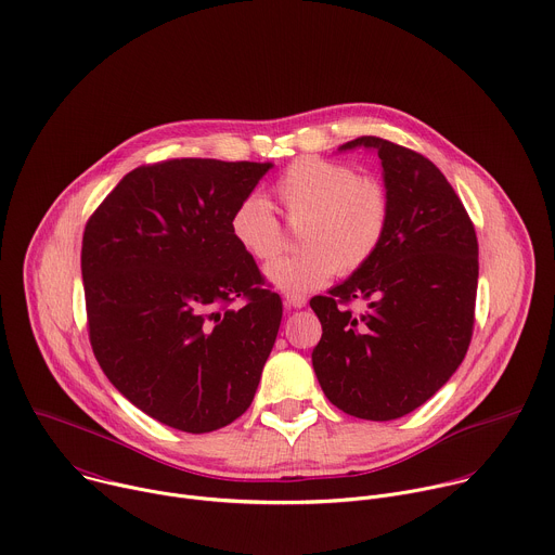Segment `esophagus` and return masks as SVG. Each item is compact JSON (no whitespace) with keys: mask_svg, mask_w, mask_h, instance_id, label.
Returning <instances> with one entry per match:
<instances>
[{"mask_svg":"<svg viewBox=\"0 0 555 555\" xmlns=\"http://www.w3.org/2000/svg\"><path fill=\"white\" fill-rule=\"evenodd\" d=\"M285 305L287 307H294V309H300L307 305V298L305 296H298V294H287L285 296Z\"/></svg>","mask_w":555,"mask_h":555,"instance_id":"34e87169","label":"esophagus"}]
</instances>
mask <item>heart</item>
I'll list each match as a JSON object with an SVG mask.
<instances>
[{
    "instance_id": "1",
    "label": "heart",
    "mask_w": 555,
    "mask_h": 555,
    "mask_svg": "<svg viewBox=\"0 0 555 555\" xmlns=\"http://www.w3.org/2000/svg\"><path fill=\"white\" fill-rule=\"evenodd\" d=\"M276 197L289 221L299 223L298 255L279 257L263 270L268 285L283 294H307L323 287L336 270H360L382 246L390 199L375 178L321 157H302L276 180ZM230 234L257 261L281 248V223L259 193L246 195L230 215Z\"/></svg>"
}]
</instances>
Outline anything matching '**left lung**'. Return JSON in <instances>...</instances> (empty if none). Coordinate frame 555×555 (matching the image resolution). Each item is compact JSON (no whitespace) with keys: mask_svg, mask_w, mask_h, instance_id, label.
Wrapping results in <instances>:
<instances>
[{"mask_svg":"<svg viewBox=\"0 0 555 555\" xmlns=\"http://www.w3.org/2000/svg\"><path fill=\"white\" fill-rule=\"evenodd\" d=\"M390 221L377 253L311 309L323 338L311 364L327 400L347 415L388 422L428 402L465 358L479 283L477 232L428 157L375 135ZM364 299L353 314L346 305Z\"/></svg>","mask_w":555,"mask_h":555,"instance_id":"8db88e82","label":"left lung"}]
</instances>
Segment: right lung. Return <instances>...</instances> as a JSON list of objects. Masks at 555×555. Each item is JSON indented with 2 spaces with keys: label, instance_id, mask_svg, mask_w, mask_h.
<instances>
[{
  "label": "right lung",
  "instance_id": "obj_1",
  "mask_svg": "<svg viewBox=\"0 0 555 555\" xmlns=\"http://www.w3.org/2000/svg\"><path fill=\"white\" fill-rule=\"evenodd\" d=\"M270 169L202 157L138 167L86 225L94 356L133 406L171 428H223L255 400L283 305L232 240L230 215Z\"/></svg>",
  "mask_w": 555,
  "mask_h": 555
}]
</instances>
